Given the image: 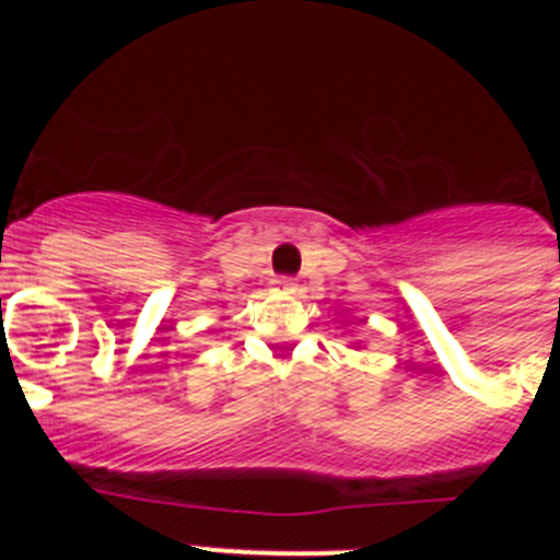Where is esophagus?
<instances>
[{
  "label": "esophagus",
  "instance_id": "obj_1",
  "mask_svg": "<svg viewBox=\"0 0 560 560\" xmlns=\"http://www.w3.org/2000/svg\"><path fill=\"white\" fill-rule=\"evenodd\" d=\"M275 285H277V289H280V291H285V294H294V291H296V280H294V277H277V280H275Z\"/></svg>",
  "mask_w": 560,
  "mask_h": 560
}]
</instances>
